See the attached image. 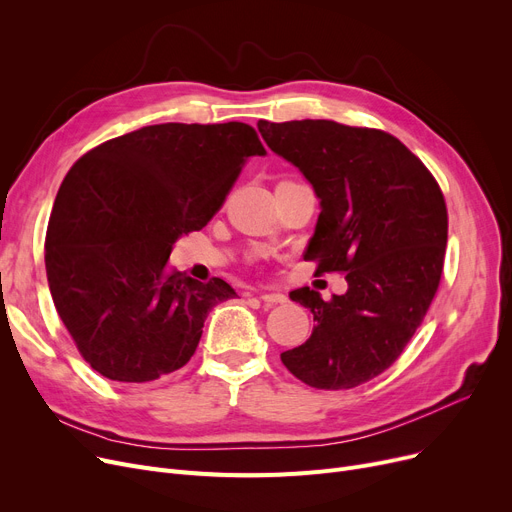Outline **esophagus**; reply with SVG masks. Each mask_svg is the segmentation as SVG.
Returning a JSON list of instances; mask_svg holds the SVG:
<instances>
[{
	"instance_id": "34e87169",
	"label": "esophagus",
	"mask_w": 512,
	"mask_h": 512,
	"mask_svg": "<svg viewBox=\"0 0 512 512\" xmlns=\"http://www.w3.org/2000/svg\"><path fill=\"white\" fill-rule=\"evenodd\" d=\"M259 299L265 303V305H282L288 301L286 294L282 292H259Z\"/></svg>"
}]
</instances>
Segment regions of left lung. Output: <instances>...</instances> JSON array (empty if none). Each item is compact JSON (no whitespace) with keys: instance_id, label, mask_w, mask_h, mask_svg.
I'll return each instance as SVG.
<instances>
[{"instance_id":"8db88e82","label":"left lung","mask_w":512,"mask_h":512,"mask_svg":"<svg viewBox=\"0 0 512 512\" xmlns=\"http://www.w3.org/2000/svg\"><path fill=\"white\" fill-rule=\"evenodd\" d=\"M257 128L321 199L305 259L317 274H346L348 282L330 301L307 286L290 292L315 326L280 359L311 388L361 386L402 355L436 297L448 238L442 188L415 153L378 128L334 120H259Z\"/></svg>"}]
</instances>
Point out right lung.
Returning <instances> with one entry per match:
<instances>
[{
  "mask_svg": "<svg viewBox=\"0 0 512 512\" xmlns=\"http://www.w3.org/2000/svg\"><path fill=\"white\" fill-rule=\"evenodd\" d=\"M263 153L245 122H170L105 141L70 168L49 215L45 270L80 357L103 378L145 384L191 361L209 309L236 292L172 270V245L207 226Z\"/></svg>",
  "mask_w": 512,
  "mask_h": 512,
  "instance_id": "obj_1",
  "label": "right lung"
}]
</instances>
